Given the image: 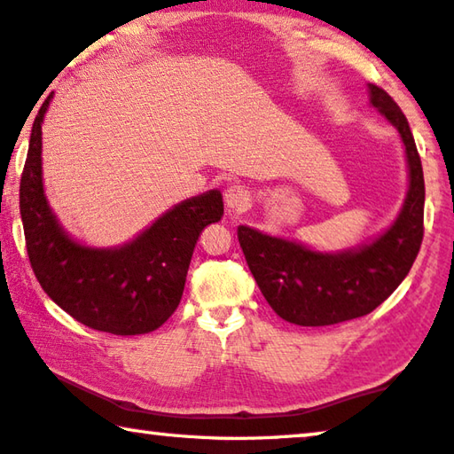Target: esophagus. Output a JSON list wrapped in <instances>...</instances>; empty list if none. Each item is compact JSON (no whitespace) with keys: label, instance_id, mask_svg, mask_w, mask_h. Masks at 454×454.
<instances>
[{"label":"esophagus","instance_id":"34e87169","mask_svg":"<svg viewBox=\"0 0 454 454\" xmlns=\"http://www.w3.org/2000/svg\"><path fill=\"white\" fill-rule=\"evenodd\" d=\"M225 205L233 211H247L251 207V193L243 185H229L225 189Z\"/></svg>","mask_w":454,"mask_h":454}]
</instances>
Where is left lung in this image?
I'll list each match as a JSON object with an SVG mask.
<instances>
[{"label":"left lung","instance_id":"8db88e82","mask_svg":"<svg viewBox=\"0 0 454 454\" xmlns=\"http://www.w3.org/2000/svg\"><path fill=\"white\" fill-rule=\"evenodd\" d=\"M372 107L391 121L407 151L409 193L399 217L369 245L340 253H319L295 241L237 229L261 293L281 319L323 327L369 315L409 275L423 243L425 177L407 117L395 99L369 85Z\"/></svg>","mask_w":454,"mask_h":454}]
</instances>
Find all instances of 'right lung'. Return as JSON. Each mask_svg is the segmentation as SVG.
<instances>
[{
  "label": "right lung",
  "instance_id": "right-lung-1",
  "mask_svg": "<svg viewBox=\"0 0 454 454\" xmlns=\"http://www.w3.org/2000/svg\"><path fill=\"white\" fill-rule=\"evenodd\" d=\"M47 95L31 129L21 173L20 211L31 269L42 289L85 327L111 335L155 331L177 309L195 243L223 217L219 191L187 199L137 239L117 249H91L63 231L43 195L42 123Z\"/></svg>",
  "mask_w": 454,
  "mask_h": 454
}]
</instances>
